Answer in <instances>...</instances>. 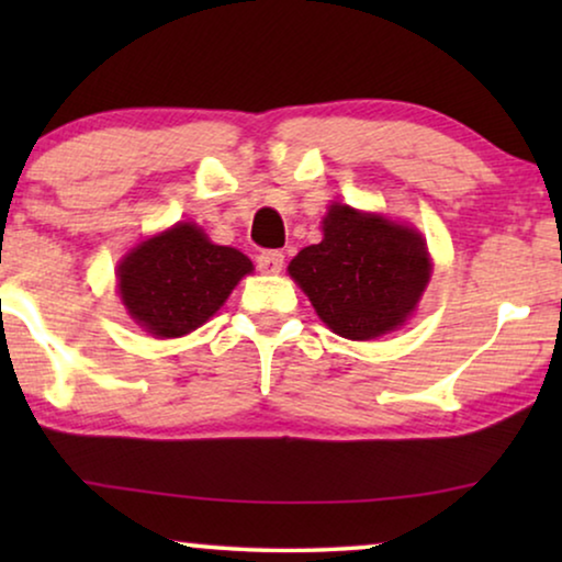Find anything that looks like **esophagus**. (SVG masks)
<instances>
[{
    "instance_id": "34e87169",
    "label": "esophagus",
    "mask_w": 562,
    "mask_h": 562,
    "mask_svg": "<svg viewBox=\"0 0 562 562\" xmlns=\"http://www.w3.org/2000/svg\"><path fill=\"white\" fill-rule=\"evenodd\" d=\"M258 268L263 273H281L283 252H279V250H263L258 256Z\"/></svg>"
}]
</instances>
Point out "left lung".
<instances>
[{
    "label": "left lung",
    "mask_w": 562,
    "mask_h": 562,
    "mask_svg": "<svg viewBox=\"0 0 562 562\" xmlns=\"http://www.w3.org/2000/svg\"><path fill=\"white\" fill-rule=\"evenodd\" d=\"M322 233V243L289 263L319 319L348 340H373L402 327L432 273L425 237L348 204L329 206Z\"/></svg>",
    "instance_id": "1"
}]
</instances>
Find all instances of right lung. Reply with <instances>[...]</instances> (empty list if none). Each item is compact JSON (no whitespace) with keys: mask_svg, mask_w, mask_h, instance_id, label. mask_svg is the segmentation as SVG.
<instances>
[{"mask_svg":"<svg viewBox=\"0 0 562 562\" xmlns=\"http://www.w3.org/2000/svg\"><path fill=\"white\" fill-rule=\"evenodd\" d=\"M250 271L240 250L214 245L202 227L179 222L120 260L117 289L130 317L166 340L202 327Z\"/></svg>","mask_w":562,"mask_h":562,"instance_id":"right-lung-1","label":"right lung"}]
</instances>
